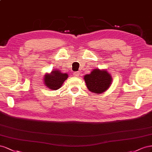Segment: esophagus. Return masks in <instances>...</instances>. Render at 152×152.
<instances>
[{"instance_id": "esophagus-1", "label": "esophagus", "mask_w": 152, "mask_h": 152, "mask_svg": "<svg viewBox=\"0 0 152 152\" xmlns=\"http://www.w3.org/2000/svg\"><path fill=\"white\" fill-rule=\"evenodd\" d=\"M73 75L75 76H78L79 75H80V72H74V74H73Z\"/></svg>"}]
</instances>
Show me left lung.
Instances as JSON below:
<instances>
[{"instance_id": "left-lung-1", "label": "left lung", "mask_w": 152, "mask_h": 152, "mask_svg": "<svg viewBox=\"0 0 152 152\" xmlns=\"http://www.w3.org/2000/svg\"><path fill=\"white\" fill-rule=\"evenodd\" d=\"M85 82L89 91L95 94L104 92L110 88L112 82L110 74L106 70L94 69L90 75L84 76Z\"/></svg>"}]
</instances>
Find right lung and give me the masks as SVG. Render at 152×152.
<instances>
[{
	"instance_id": "obj_1",
	"label": "right lung",
	"mask_w": 152,
	"mask_h": 152,
	"mask_svg": "<svg viewBox=\"0 0 152 152\" xmlns=\"http://www.w3.org/2000/svg\"><path fill=\"white\" fill-rule=\"evenodd\" d=\"M67 77V73H62L60 70H54L50 74H46L45 75L44 83L47 87L51 90H58L61 87Z\"/></svg>"
}]
</instances>
